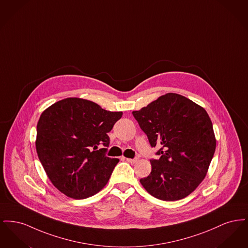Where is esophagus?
Instances as JSON below:
<instances>
[{
  "label": "esophagus",
  "instance_id": "34e87169",
  "mask_svg": "<svg viewBox=\"0 0 248 248\" xmlns=\"http://www.w3.org/2000/svg\"><path fill=\"white\" fill-rule=\"evenodd\" d=\"M126 161L130 163V164H136L138 161H139V159L138 158H134V159H131V158H127L126 159Z\"/></svg>",
  "mask_w": 248,
  "mask_h": 248
}]
</instances>
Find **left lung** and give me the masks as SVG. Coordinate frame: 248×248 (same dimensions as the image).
I'll list each match as a JSON object with an SVG mask.
<instances>
[{
	"instance_id": "1",
	"label": "left lung",
	"mask_w": 248,
	"mask_h": 248,
	"mask_svg": "<svg viewBox=\"0 0 248 248\" xmlns=\"http://www.w3.org/2000/svg\"><path fill=\"white\" fill-rule=\"evenodd\" d=\"M152 147H159L144 189L163 201L183 199L206 176L217 140L206 110L189 98L167 93L132 112Z\"/></svg>"
}]
</instances>
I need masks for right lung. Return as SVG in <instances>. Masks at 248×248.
<instances>
[{
  "label": "right lung",
  "mask_w": 248,
  "mask_h": 248,
  "mask_svg": "<svg viewBox=\"0 0 248 248\" xmlns=\"http://www.w3.org/2000/svg\"><path fill=\"white\" fill-rule=\"evenodd\" d=\"M122 111L68 97L48 107L37 124L36 152L52 184L73 199L93 196L106 186L118 164L106 156L108 133Z\"/></svg>",
  "instance_id": "right-lung-1"
}]
</instances>
